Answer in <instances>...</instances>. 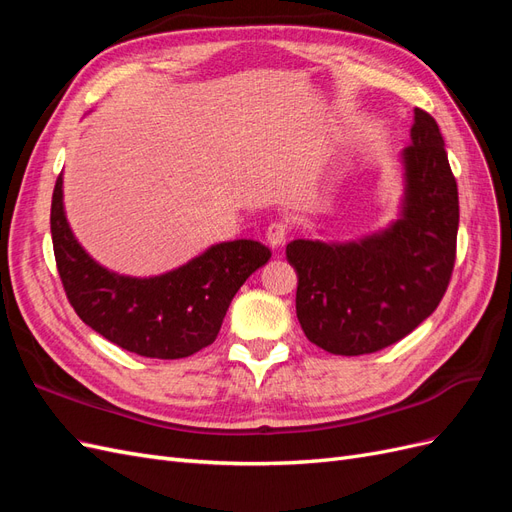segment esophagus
<instances>
[{"mask_svg":"<svg viewBox=\"0 0 512 512\" xmlns=\"http://www.w3.org/2000/svg\"><path fill=\"white\" fill-rule=\"evenodd\" d=\"M286 237H288V226L282 224V222H273V224L267 228V243H269L271 247L284 245Z\"/></svg>","mask_w":512,"mask_h":512,"instance_id":"1","label":"esophagus"}]
</instances>
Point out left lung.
Wrapping results in <instances>:
<instances>
[{
    "instance_id": "1",
    "label": "left lung",
    "mask_w": 512,
    "mask_h": 512,
    "mask_svg": "<svg viewBox=\"0 0 512 512\" xmlns=\"http://www.w3.org/2000/svg\"><path fill=\"white\" fill-rule=\"evenodd\" d=\"M397 220L354 241L294 239L297 318L312 344L359 356L412 333L442 301L455 267L457 183L436 119L414 108L401 151Z\"/></svg>"
}]
</instances>
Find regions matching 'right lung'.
Masks as SVG:
<instances>
[{"label":"right lung","mask_w":512,"mask_h":512,"mask_svg":"<svg viewBox=\"0 0 512 512\" xmlns=\"http://www.w3.org/2000/svg\"><path fill=\"white\" fill-rule=\"evenodd\" d=\"M51 235L74 312L108 342L147 359H183L213 344L232 297L271 258L262 243L235 239L213 243L160 275L106 269L74 237L64 207V175L53 190Z\"/></svg>","instance_id":"obj_1"}]
</instances>
